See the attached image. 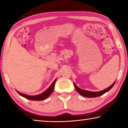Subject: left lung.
Segmentation results:
<instances>
[{
  "mask_svg": "<svg viewBox=\"0 0 128 128\" xmlns=\"http://www.w3.org/2000/svg\"><path fill=\"white\" fill-rule=\"evenodd\" d=\"M115 82L116 81L114 82L111 86H110L109 88H106V89L103 90L102 91H100V92H89V91L82 90V89H81V88H80L78 87H77V86L75 84H74V85L76 90H77V92H78L80 95H82L83 96L87 97V98H94V97H98L99 96H101V95H102L103 94H105L106 92H108V91L111 90L112 88L113 87L114 85V84H115Z\"/></svg>",
  "mask_w": 128,
  "mask_h": 128,
  "instance_id": "1",
  "label": "left lung"
}]
</instances>
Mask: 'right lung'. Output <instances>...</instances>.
<instances>
[{
	"mask_svg": "<svg viewBox=\"0 0 128 128\" xmlns=\"http://www.w3.org/2000/svg\"><path fill=\"white\" fill-rule=\"evenodd\" d=\"M56 81V79L54 81V82L52 83V84L51 85V86L47 88V89L44 92H43V93L40 94H39L37 95H34V96H29V95H27L25 94H22L20 92H17L20 94L21 96H22L24 98H26L28 99H29V100H36V101H40V100H43L44 99H46L47 98L50 96L51 95V94L53 90L54 89V86H55V82Z\"/></svg>",
	"mask_w": 128,
	"mask_h": 128,
	"instance_id": "right-lung-1",
	"label": "right lung"
}]
</instances>
